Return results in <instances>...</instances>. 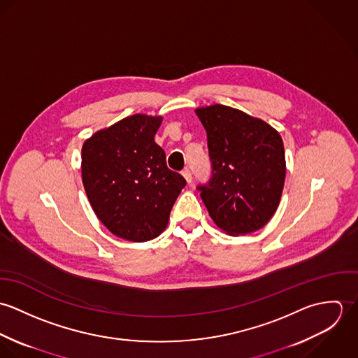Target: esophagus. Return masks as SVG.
Listing matches in <instances>:
<instances>
[{
  "label": "esophagus",
  "instance_id": "1",
  "mask_svg": "<svg viewBox=\"0 0 358 358\" xmlns=\"http://www.w3.org/2000/svg\"><path fill=\"white\" fill-rule=\"evenodd\" d=\"M182 175H183V178L186 179L187 183H192V182H193V175H192V171H190L189 168H185V169L182 171Z\"/></svg>",
  "mask_w": 358,
  "mask_h": 358
}]
</instances>
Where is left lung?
I'll list each match as a JSON object with an SVG mask.
<instances>
[{
    "mask_svg": "<svg viewBox=\"0 0 358 358\" xmlns=\"http://www.w3.org/2000/svg\"><path fill=\"white\" fill-rule=\"evenodd\" d=\"M204 125L210 178L197 186L209 216L230 236L262 229L274 215L285 182L280 134L247 113L212 104L196 110Z\"/></svg>",
    "mask_w": 358,
    "mask_h": 358,
    "instance_id": "obj_1",
    "label": "left lung"
}]
</instances>
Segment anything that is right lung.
<instances>
[{
  "label": "right lung",
  "instance_id": "right-lung-1",
  "mask_svg": "<svg viewBox=\"0 0 358 358\" xmlns=\"http://www.w3.org/2000/svg\"><path fill=\"white\" fill-rule=\"evenodd\" d=\"M161 121L146 114L127 117L94 134L81 150L83 183L92 209L114 236L134 243L165 230L186 186L154 142Z\"/></svg>",
  "mask_w": 358,
  "mask_h": 358
}]
</instances>
